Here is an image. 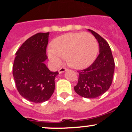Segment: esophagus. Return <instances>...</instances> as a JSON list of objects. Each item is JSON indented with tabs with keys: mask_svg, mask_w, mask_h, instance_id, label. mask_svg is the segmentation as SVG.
Segmentation results:
<instances>
[{
	"mask_svg": "<svg viewBox=\"0 0 132 132\" xmlns=\"http://www.w3.org/2000/svg\"><path fill=\"white\" fill-rule=\"evenodd\" d=\"M67 70H68V69L66 68H60L59 70V73H63V72L67 71Z\"/></svg>",
	"mask_w": 132,
	"mask_h": 132,
	"instance_id": "obj_1",
	"label": "esophagus"
}]
</instances>
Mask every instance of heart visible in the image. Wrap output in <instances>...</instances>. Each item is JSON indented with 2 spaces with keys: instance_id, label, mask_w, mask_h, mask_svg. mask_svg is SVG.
<instances>
[{
  "instance_id": "heart-1",
  "label": "heart",
  "mask_w": 132,
  "mask_h": 132,
  "mask_svg": "<svg viewBox=\"0 0 132 132\" xmlns=\"http://www.w3.org/2000/svg\"><path fill=\"white\" fill-rule=\"evenodd\" d=\"M98 51V43L92 34L70 32L53 40L47 55L55 66H59L62 59H66L68 64L71 67L83 69L94 62Z\"/></svg>"
}]
</instances>
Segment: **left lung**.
Segmentation results:
<instances>
[{
    "instance_id": "obj_1",
    "label": "left lung",
    "mask_w": 132,
    "mask_h": 132,
    "mask_svg": "<svg viewBox=\"0 0 132 132\" xmlns=\"http://www.w3.org/2000/svg\"><path fill=\"white\" fill-rule=\"evenodd\" d=\"M99 44L100 54L88 68L78 72V83L74 87L77 94L86 98H95L104 94L113 81L114 61L108 43L98 33L88 29Z\"/></svg>"
}]
</instances>
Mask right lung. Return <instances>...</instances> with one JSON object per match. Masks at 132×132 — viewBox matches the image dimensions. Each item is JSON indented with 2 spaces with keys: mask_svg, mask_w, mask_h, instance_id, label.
<instances>
[{
  "mask_svg": "<svg viewBox=\"0 0 132 132\" xmlns=\"http://www.w3.org/2000/svg\"><path fill=\"white\" fill-rule=\"evenodd\" d=\"M49 32L38 33L27 39L15 53L13 76L19 94L27 100L42 103L55 90L59 72L48 69L45 62Z\"/></svg>",
  "mask_w": 132,
  "mask_h": 132,
  "instance_id": "right-lung-1",
  "label": "right lung"
}]
</instances>
